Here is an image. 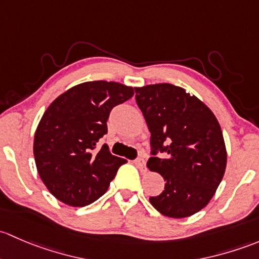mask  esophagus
Wrapping results in <instances>:
<instances>
[{"label":"esophagus","mask_w":259,"mask_h":259,"mask_svg":"<svg viewBox=\"0 0 259 259\" xmlns=\"http://www.w3.org/2000/svg\"><path fill=\"white\" fill-rule=\"evenodd\" d=\"M135 164H136V167H137L138 169L141 170V172H146V161L143 158H137L135 161Z\"/></svg>","instance_id":"obj_1"}]
</instances>
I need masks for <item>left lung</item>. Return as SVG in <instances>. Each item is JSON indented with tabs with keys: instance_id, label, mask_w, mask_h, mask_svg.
Masks as SVG:
<instances>
[{
	"instance_id": "left-lung-1",
	"label": "left lung",
	"mask_w": 259,
	"mask_h": 259,
	"mask_svg": "<svg viewBox=\"0 0 259 259\" xmlns=\"http://www.w3.org/2000/svg\"><path fill=\"white\" fill-rule=\"evenodd\" d=\"M136 102L151 132L147 167L164 180V191L149 197L170 218L193 215L214 196L227 166L222 130L213 112L194 95L170 83L135 87ZM167 144V146H164Z\"/></svg>"
}]
</instances>
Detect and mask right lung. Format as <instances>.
Instances as JSON below:
<instances>
[{"label": "right lung", "mask_w": 259, "mask_h": 259, "mask_svg": "<svg viewBox=\"0 0 259 259\" xmlns=\"http://www.w3.org/2000/svg\"><path fill=\"white\" fill-rule=\"evenodd\" d=\"M135 95L118 82H83L58 96L37 126L33 154L47 189L72 207L89 206L106 193L126 159L113 156L107 145L96 149L107 133L114 106Z\"/></svg>", "instance_id": "right-lung-1"}]
</instances>
